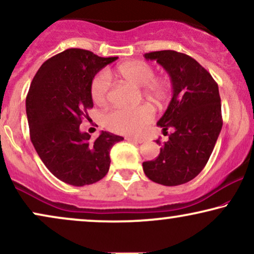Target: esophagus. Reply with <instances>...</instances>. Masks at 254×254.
<instances>
[{"mask_svg": "<svg viewBox=\"0 0 254 254\" xmlns=\"http://www.w3.org/2000/svg\"><path fill=\"white\" fill-rule=\"evenodd\" d=\"M127 140H129V142H132V143H137V144H140L144 142L143 138H137V137H127Z\"/></svg>", "mask_w": 254, "mask_h": 254, "instance_id": "obj_1", "label": "esophagus"}]
</instances>
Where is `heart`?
Masks as SVG:
<instances>
[{
    "mask_svg": "<svg viewBox=\"0 0 254 254\" xmlns=\"http://www.w3.org/2000/svg\"><path fill=\"white\" fill-rule=\"evenodd\" d=\"M116 73L124 81L144 89V94L152 101L162 102L168 95V84L162 79L155 78V70L146 62L139 60L127 61L120 64ZM111 83L107 72H99L94 77L90 86L91 97L95 103L107 102ZM153 110L149 105H140L134 109H114L104 117V124L112 132L136 134L152 121Z\"/></svg>",
    "mask_w": 254,
    "mask_h": 254,
    "instance_id": "b5f03b06",
    "label": "heart"
}]
</instances>
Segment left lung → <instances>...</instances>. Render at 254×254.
Instances as JSON below:
<instances>
[{"mask_svg": "<svg viewBox=\"0 0 254 254\" xmlns=\"http://www.w3.org/2000/svg\"><path fill=\"white\" fill-rule=\"evenodd\" d=\"M171 78L172 98L157 125L169 139L160 143L158 157L143 163L146 177L165 186L190 182L206 165L219 136L223 120L218 84L192 57L173 50L147 53Z\"/></svg>", "mask_w": 254, "mask_h": 254, "instance_id": "1", "label": "left lung"}]
</instances>
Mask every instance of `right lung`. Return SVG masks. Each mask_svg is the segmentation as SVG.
Segmentation results:
<instances>
[{
    "mask_svg": "<svg viewBox=\"0 0 254 254\" xmlns=\"http://www.w3.org/2000/svg\"><path fill=\"white\" fill-rule=\"evenodd\" d=\"M118 57L66 49L46 61L25 99L31 143L47 169L66 184L101 181L110 168V150L124 138L102 131L96 140L79 125L94 107L90 86L99 70Z\"/></svg>",
    "mask_w": 254,
    "mask_h": 254,
    "instance_id": "1",
    "label": "right lung"
}]
</instances>
